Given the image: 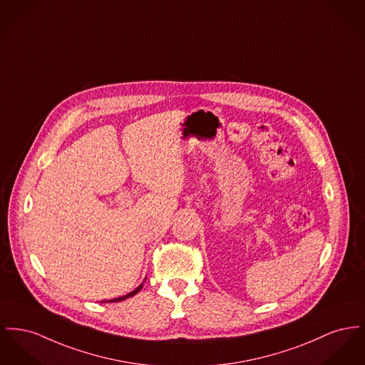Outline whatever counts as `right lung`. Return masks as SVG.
Segmentation results:
<instances>
[{
    "label": "right lung",
    "mask_w": 365,
    "mask_h": 365,
    "mask_svg": "<svg viewBox=\"0 0 365 365\" xmlns=\"http://www.w3.org/2000/svg\"><path fill=\"white\" fill-rule=\"evenodd\" d=\"M142 287H143V284H140V285H139V287H138L136 289H133V291H132L130 294H128V295H124V297H120V298H115V299L106 300V302H108V303H110V302H121V300H125L127 299V298H130V297L136 295V294H138V292H139V291L142 289Z\"/></svg>",
    "instance_id": "right-lung-1"
}]
</instances>
